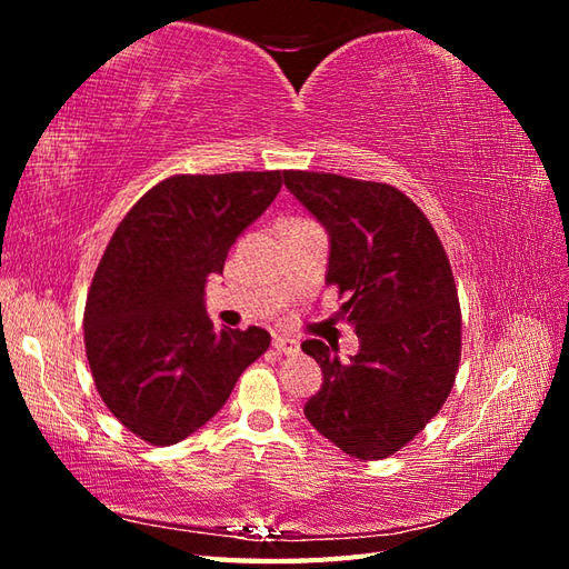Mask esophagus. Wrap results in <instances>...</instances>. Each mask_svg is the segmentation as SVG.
I'll list each match as a JSON object with an SVG mask.
<instances>
[{
    "label": "esophagus",
    "mask_w": 569,
    "mask_h": 569,
    "mask_svg": "<svg viewBox=\"0 0 569 569\" xmlns=\"http://www.w3.org/2000/svg\"><path fill=\"white\" fill-rule=\"evenodd\" d=\"M273 349L278 355H298V349H300V345H298V340H293V337H273Z\"/></svg>",
    "instance_id": "esophagus-1"
}]
</instances>
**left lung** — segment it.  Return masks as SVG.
<instances>
[{
  "mask_svg": "<svg viewBox=\"0 0 569 569\" xmlns=\"http://www.w3.org/2000/svg\"><path fill=\"white\" fill-rule=\"evenodd\" d=\"M286 188L330 237L325 283L347 296L337 318L359 352L306 340L322 369L306 403L310 426L357 459L401 450L438 416L462 355L450 261L428 217L401 190L335 173L286 171Z\"/></svg>",
  "mask_w": 569,
  "mask_h": 569,
  "instance_id": "left-lung-1",
  "label": "left lung"
}]
</instances>
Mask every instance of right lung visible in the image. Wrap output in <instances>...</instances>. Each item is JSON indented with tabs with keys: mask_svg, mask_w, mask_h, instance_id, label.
I'll return each instance as SVG.
<instances>
[{
	"mask_svg": "<svg viewBox=\"0 0 569 569\" xmlns=\"http://www.w3.org/2000/svg\"><path fill=\"white\" fill-rule=\"evenodd\" d=\"M278 190L281 171L166 178L107 244L84 303V352L104 406L141 440H186L269 349L261 328L214 330L204 283Z\"/></svg>",
	"mask_w": 569,
	"mask_h": 569,
	"instance_id": "add662e5",
	"label": "right lung"
}]
</instances>
